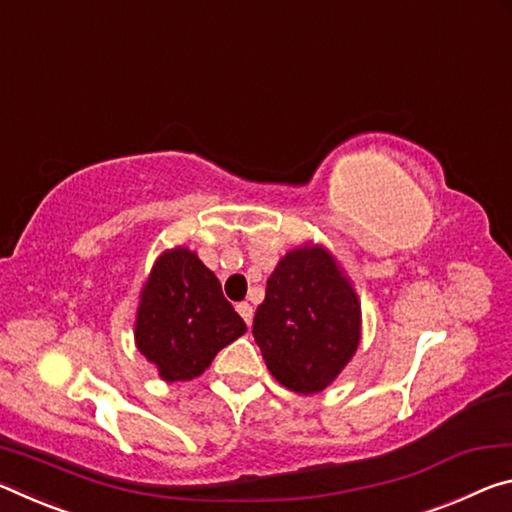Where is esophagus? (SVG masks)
<instances>
[{
  "mask_svg": "<svg viewBox=\"0 0 512 512\" xmlns=\"http://www.w3.org/2000/svg\"><path fill=\"white\" fill-rule=\"evenodd\" d=\"M236 311L240 313V317L247 324H251V320H254V308H251V304H247V301H240V304L236 306Z\"/></svg>",
  "mask_w": 512,
  "mask_h": 512,
  "instance_id": "esophagus-1",
  "label": "esophagus"
}]
</instances>
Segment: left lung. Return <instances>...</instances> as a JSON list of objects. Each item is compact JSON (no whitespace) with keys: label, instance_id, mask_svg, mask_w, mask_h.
<instances>
[{"label":"left lung","instance_id":"8db88e82","mask_svg":"<svg viewBox=\"0 0 512 512\" xmlns=\"http://www.w3.org/2000/svg\"><path fill=\"white\" fill-rule=\"evenodd\" d=\"M254 338L281 385L315 395L335 381L360 342V301L320 245L288 251L267 279Z\"/></svg>","mask_w":512,"mask_h":512}]
</instances>
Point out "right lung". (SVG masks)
Instances as JSON below:
<instances>
[{
  "label": "right lung",
  "instance_id": "right-lung-1",
  "mask_svg": "<svg viewBox=\"0 0 512 512\" xmlns=\"http://www.w3.org/2000/svg\"><path fill=\"white\" fill-rule=\"evenodd\" d=\"M247 331L217 276L186 247L158 256L136 315V345L163 381L204 374L217 351Z\"/></svg>",
  "mask_w": 512,
  "mask_h": 512
}]
</instances>
